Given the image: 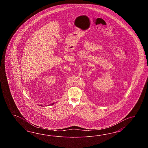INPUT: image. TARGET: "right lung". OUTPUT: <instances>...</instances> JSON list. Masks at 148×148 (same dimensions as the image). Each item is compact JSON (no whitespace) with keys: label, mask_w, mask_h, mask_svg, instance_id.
Segmentation results:
<instances>
[{"label":"right lung","mask_w":148,"mask_h":148,"mask_svg":"<svg viewBox=\"0 0 148 148\" xmlns=\"http://www.w3.org/2000/svg\"><path fill=\"white\" fill-rule=\"evenodd\" d=\"M54 103H52V104H51L50 105H48V106H50V105H54ZM39 106H42V105H39Z\"/></svg>","instance_id":"obj_1"}]
</instances>
